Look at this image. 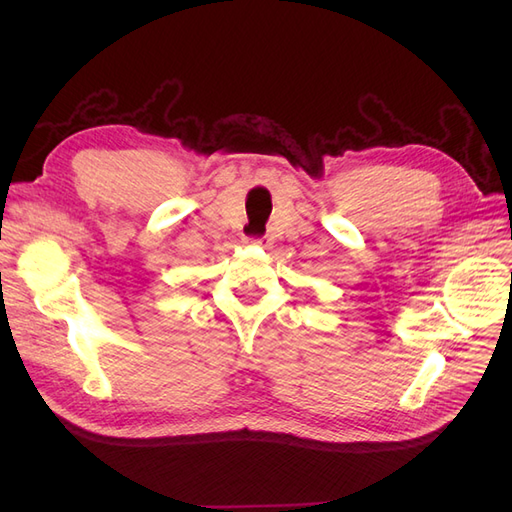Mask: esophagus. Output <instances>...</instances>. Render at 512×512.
Instances as JSON below:
<instances>
[{
	"label": "esophagus",
	"mask_w": 512,
	"mask_h": 512,
	"mask_svg": "<svg viewBox=\"0 0 512 512\" xmlns=\"http://www.w3.org/2000/svg\"><path fill=\"white\" fill-rule=\"evenodd\" d=\"M247 243L260 245V247H267V245H269V239H267V237H258V239H247Z\"/></svg>",
	"instance_id": "1"
}]
</instances>
